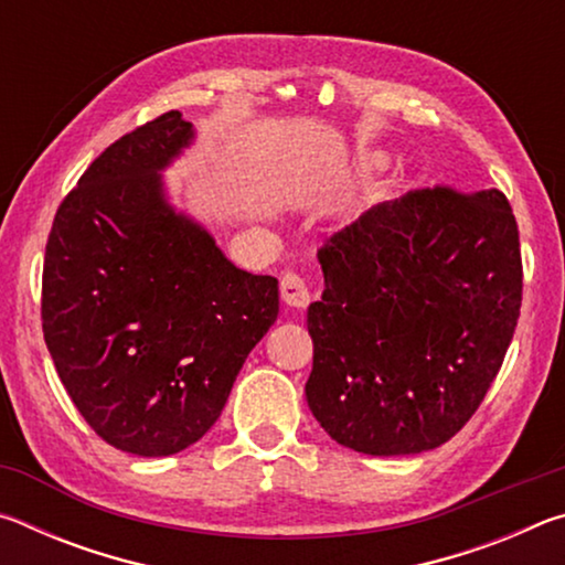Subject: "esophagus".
Instances as JSON below:
<instances>
[{"label": "esophagus", "instance_id": "obj_1", "mask_svg": "<svg viewBox=\"0 0 565 565\" xmlns=\"http://www.w3.org/2000/svg\"><path fill=\"white\" fill-rule=\"evenodd\" d=\"M281 299L286 306H291V309H303V306L311 301L309 286H306L299 274L286 271L281 276Z\"/></svg>", "mask_w": 565, "mask_h": 565}]
</instances>
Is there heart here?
<instances>
[{
  "instance_id": "1",
  "label": "heart",
  "mask_w": 565,
  "mask_h": 565,
  "mask_svg": "<svg viewBox=\"0 0 565 565\" xmlns=\"http://www.w3.org/2000/svg\"><path fill=\"white\" fill-rule=\"evenodd\" d=\"M361 164L366 167V169H376V167L384 164V157H381V154H363L361 157Z\"/></svg>"
}]
</instances>
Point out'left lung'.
I'll return each mask as SVG.
<instances>
[{
	"label": "left lung",
	"mask_w": 565,
	"mask_h": 565,
	"mask_svg": "<svg viewBox=\"0 0 565 565\" xmlns=\"http://www.w3.org/2000/svg\"><path fill=\"white\" fill-rule=\"evenodd\" d=\"M306 401L333 441L414 456L454 438L499 374L521 309L519 226L499 189L408 191L319 252Z\"/></svg>",
	"instance_id": "obj_1"
}]
</instances>
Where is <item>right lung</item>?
I'll return each mask as SVG.
<instances>
[{"label":"right lung","instance_id":"right-lung-1","mask_svg":"<svg viewBox=\"0 0 565 565\" xmlns=\"http://www.w3.org/2000/svg\"><path fill=\"white\" fill-rule=\"evenodd\" d=\"M194 139L179 111L124 134L46 242L42 329L56 374L94 431L134 456L196 444L279 317V281L238 269L171 202L164 171Z\"/></svg>","mask_w":565,"mask_h":565}]
</instances>
